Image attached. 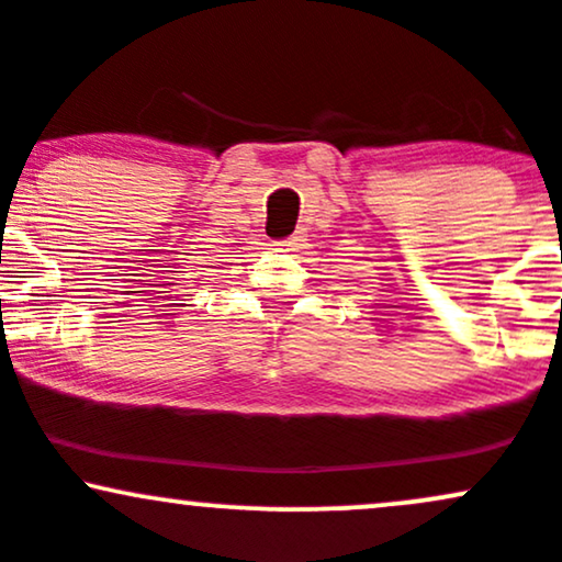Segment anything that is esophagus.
<instances>
[{
    "label": "esophagus",
    "mask_w": 562,
    "mask_h": 562,
    "mask_svg": "<svg viewBox=\"0 0 562 562\" xmlns=\"http://www.w3.org/2000/svg\"><path fill=\"white\" fill-rule=\"evenodd\" d=\"M299 243H301V237H288V239H282V243H277V245H280V248H285V250H295V248H299Z\"/></svg>",
    "instance_id": "34e87169"
}]
</instances>
